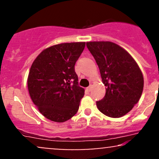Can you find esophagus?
Here are the masks:
<instances>
[{
  "label": "esophagus",
  "mask_w": 159,
  "mask_h": 159,
  "mask_svg": "<svg viewBox=\"0 0 159 159\" xmlns=\"http://www.w3.org/2000/svg\"><path fill=\"white\" fill-rule=\"evenodd\" d=\"M91 90H92V86L90 85V86H89V87L87 88V90L88 91V92H90Z\"/></svg>",
  "instance_id": "1"
}]
</instances>
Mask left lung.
Segmentation results:
<instances>
[{
    "label": "left lung",
    "mask_w": 159,
    "mask_h": 159,
    "mask_svg": "<svg viewBox=\"0 0 159 159\" xmlns=\"http://www.w3.org/2000/svg\"><path fill=\"white\" fill-rule=\"evenodd\" d=\"M87 47L96 60L106 93L96 102L102 114L119 118L139 101L143 77L138 63L125 49L111 42H88Z\"/></svg>",
    "instance_id": "left-lung-1"
}]
</instances>
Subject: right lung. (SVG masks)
Masks as SVG:
<instances>
[{
  "instance_id": "add662e5",
  "label": "right lung",
  "mask_w": 159,
  "mask_h": 159,
  "mask_svg": "<svg viewBox=\"0 0 159 159\" xmlns=\"http://www.w3.org/2000/svg\"><path fill=\"white\" fill-rule=\"evenodd\" d=\"M84 47V42L53 45L33 62L27 78L29 94L47 119L63 123L78 111L84 89L78 85L75 64Z\"/></svg>"
}]
</instances>
